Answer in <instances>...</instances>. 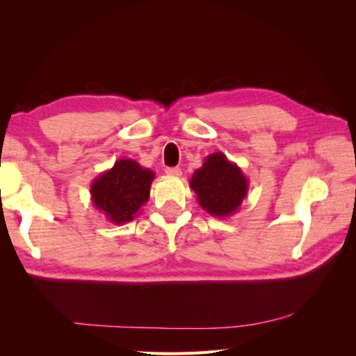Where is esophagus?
<instances>
[{
  "label": "esophagus",
  "instance_id": "esophagus-1",
  "mask_svg": "<svg viewBox=\"0 0 356 356\" xmlns=\"http://www.w3.org/2000/svg\"><path fill=\"white\" fill-rule=\"evenodd\" d=\"M166 174L169 177H181V169L179 168H166Z\"/></svg>",
  "mask_w": 356,
  "mask_h": 356
}]
</instances>
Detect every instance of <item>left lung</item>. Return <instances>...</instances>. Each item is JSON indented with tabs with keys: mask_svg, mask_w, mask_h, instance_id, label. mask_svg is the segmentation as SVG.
Wrapping results in <instances>:
<instances>
[{
	"mask_svg": "<svg viewBox=\"0 0 356 356\" xmlns=\"http://www.w3.org/2000/svg\"><path fill=\"white\" fill-rule=\"evenodd\" d=\"M248 187L250 181L242 169L221 152L207 156L190 178V188L196 193L202 209L217 218L232 217L239 211Z\"/></svg>",
	"mask_w": 356,
	"mask_h": 356,
	"instance_id": "left-lung-1",
	"label": "left lung"
}]
</instances>
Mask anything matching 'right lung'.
I'll list each match as a JSON object with an SVG mask.
<instances>
[{"mask_svg": "<svg viewBox=\"0 0 356 356\" xmlns=\"http://www.w3.org/2000/svg\"><path fill=\"white\" fill-rule=\"evenodd\" d=\"M156 174L132 159H118L114 166L95 178L90 186L93 207L110 222H131L149 199Z\"/></svg>", "mask_w": 356, "mask_h": 356, "instance_id": "add662e5", "label": "right lung"}]
</instances>
